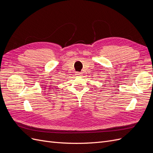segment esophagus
I'll return each mask as SVG.
<instances>
[{
  "mask_svg": "<svg viewBox=\"0 0 153 153\" xmlns=\"http://www.w3.org/2000/svg\"><path fill=\"white\" fill-rule=\"evenodd\" d=\"M76 75L77 76H81V75H82V73H80V72H76Z\"/></svg>",
  "mask_w": 153,
  "mask_h": 153,
  "instance_id": "34e87169",
  "label": "esophagus"
}]
</instances>
